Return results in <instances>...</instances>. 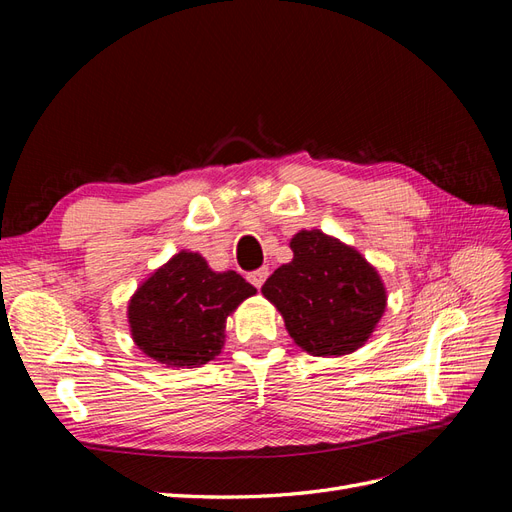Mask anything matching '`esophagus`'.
Instances as JSON below:
<instances>
[{
    "label": "esophagus",
    "instance_id": "esophagus-1",
    "mask_svg": "<svg viewBox=\"0 0 512 512\" xmlns=\"http://www.w3.org/2000/svg\"><path fill=\"white\" fill-rule=\"evenodd\" d=\"M267 277H269V269L267 267H260V269H256V271H252L250 275H247V280H250L256 288H260L262 284L267 282Z\"/></svg>",
    "mask_w": 512,
    "mask_h": 512
}]
</instances>
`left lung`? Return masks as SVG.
<instances>
[{
  "instance_id": "obj_1",
  "label": "left lung",
  "mask_w": 512,
  "mask_h": 512,
  "mask_svg": "<svg viewBox=\"0 0 512 512\" xmlns=\"http://www.w3.org/2000/svg\"><path fill=\"white\" fill-rule=\"evenodd\" d=\"M290 250L292 260L273 271L262 294L282 314L294 344L314 356L359 350L386 309L378 271L320 230L297 232Z\"/></svg>"
}]
</instances>
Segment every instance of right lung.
Here are the masks:
<instances>
[{
	"label": "right lung",
	"instance_id": "obj_1",
	"mask_svg": "<svg viewBox=\"0 0 512 512\" xmlns=\"http://www.w3.org/2000/svg\"><path fill=\"white\" fill-rule=\"evenodd\" d=\"M256 288L218 273L196 252H179L138 286L128 303L134 344L166 367H200L222 352L226 318Z\"/></svg>",
	"mask_w": 512,
	"mask_h": 512
}]
</instances>
